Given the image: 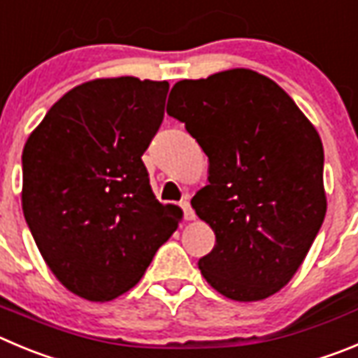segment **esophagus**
Here are the masks:
<instances>
[{"instance_id":"1","label":"esophagus","mask_w":358,"mask_h":358,"mask_svg":"<svg viewBox=\"0 0 358 358\" xmlns=\"http://www.w3.org/2000/svg\"><path fill=\"white\" fill-rule=\"evenodd\" d=\"M182 210H183V217H185V220L196 219V213H194V210H192V206H190L189 201L182 203Z\"/></svg>"}]
</instances>
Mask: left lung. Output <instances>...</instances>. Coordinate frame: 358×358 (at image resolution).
Segmentation results:
<instances>
[{
    "instance_id": "left-lung-1",
    "label": "left lung",
    "mask_w": 358,
    "mask_h": 358,
    "mask_svg": "<svg viewBox=\"0 0 358 358\" xmlns=\"http://www.w3.org/2000/svg\"><path fill=\"white\" fill-rule=\"evenodd\" d=\"M168 115L208 157V185L192 208L215 233L199 270L238 302L272 296L306 259L327 213L323 145L277 83L249 69L183 79Z\"/></svg>"
}]
</instances>
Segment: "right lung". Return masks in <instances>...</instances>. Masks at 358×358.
<instances>
[{
    "label": "right lung",
    "mask_w": 358,
    "mask_h": 358,
    "mask_svg": "<svg viewBox=\"0 0 358 358\" xmlns=\"http://www.w3.org/2000/svg\"><path fill=\"white\" fill-rule=\"evenodd\" d=\"M168 81L108 78L66 92L22 150V212L69 292L108 302L138 285L182 210L160 205L141 155L164 118Z\"/></svg>",
    "instance_id": "right-lung-1"
}]
</instances>
